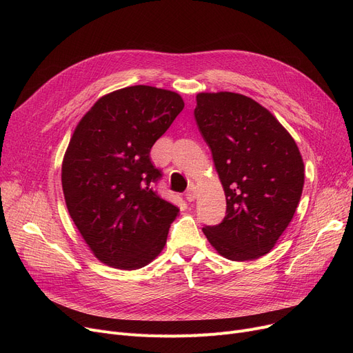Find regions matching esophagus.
<instances>
[{
    "instance_id": "obj_1",
    "label": "esophagus",
    "mask_w": 353,
    "mask_h": 353,
    "mask_svg": "<svg viewBox=\"0 0 353 353\" xmlns=\"http://www.w3.org/2000/svg\"><path fill=\"white\" fill-rule=\"evenodd\" d=\"M196 196H197V190H196V188L192 184V186H190V188L188 189V192H186V199H188L189 201H193V200L196 199Z\"/></svg>"
}]
</instances>
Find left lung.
Segmentation results:
<instances>
[{"instance_id":"1","label":"left lung","mask_w":353,"mask_h":353,"mask_svg":"<svg viewBox=\"0 0 353 353\" xmlns=\"http://www.w3.org/2000/svg\"><path fill=\"white\" fill-rule=\"evenodd\" d=\"M194 119L226 194V216L205 226L230 261L269 253L286 230L303 190V160L270 111L236 92H200Z\"/></svg>"}]
</instances>
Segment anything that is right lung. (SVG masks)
Returning <instances> with one entry per match:
<instances>
[{
    "instance_id": "1",
    "label": "right lung",
    "mask_w": 353,
    "mask_h": 353,
    "mask_svg": "<svg viewBox=\"0 0 353 353\" xmlns=\"http://www.w3.org/2000/svg\"><path fill=\"white\" fill-rule=\"evenodd\" d=\"M173 91L133 85L101 97L79 123L63 160L68 213L103 263L145 266L161 252L179 208L154 186L150 150L183 110Z\"/></svg>"
}]
</instances>
